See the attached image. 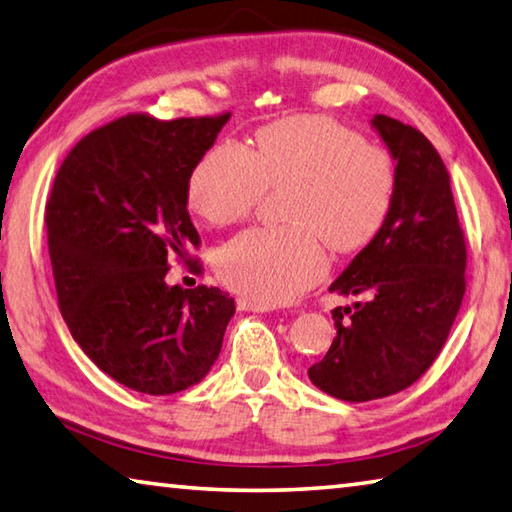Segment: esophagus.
Masks as SVG:
<instances>
[{
	"instance_id": "obj_1",
	"label": "esophagus",
	"mask_w": 512,
	"mask_h": 512,
	"mask_svg": "<svg viewBox=\"0 0 512 512\" xmlns=\"http://www.w3.org/2000/svg\"><path fill=\"white\" fill-rule=\"evenodd\" d=\"M237 305H239V309L257 311V314H268V311L273 309L271 305H264V302H255V300H250V298H239Z\"/></svg>"
}]
</instances>
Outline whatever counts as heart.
<instances>
[{
	"mask_svg": "<svg viewBox=\"0 0 512 512\" xmlns=\"http://www.w3.org/2000/svg\"><path fill=\"white\" fill-rule=\"evenodd\" d=\"M291 183L289 225L250 228L221 248L216 268L230 289L280 305L325 275L327 241L350 253L384 225L395 194L391 155L332 119L291 117L264 126L255 151L221 140L187 180L192 212L230 225L253 212L268 185Z\"/></svg>",
	"mask_w": 512,
	"mask_h": 512,
	"instance_id": "heart-1",
	"label": "heart"
}]
</instances>
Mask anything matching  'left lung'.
Returning a JSON list of instances; mask_svg holds the SVG:
<instances>
[{"label": "left lung", "instance_id": "left-lung-1", "mask_svg": "<svg viewBox=\"0 0 512 512\" xmlns=\"http://www.w3.org/2000/svg\"><path fill=\"white\" fill-rule=\"evenodd\" d=\"M395 160L381 230L329 291L366 302L332 311L336 339L309 368L311 384L345 402L404 391L443 350L465 296V237L445 162L413 126L370 119Z\"/></svg>", "mask_w": 512, "mask_h": 512}]
</instances>
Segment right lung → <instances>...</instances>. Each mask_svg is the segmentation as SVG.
Returning a JSON list of instances; mask_svg holds the SVG:
<instances>
[{
    "label": "right lung",
    "mask_w": 512,
    "mask_h": 512,
    "mask_svg": "<svg viewBox=\"0 0 512 512\" xmlns=\"http://www.w3.org/2000/svg\"><path fill=\"white\" fill-rule=\"evenodd\" d=\"M230 112L160 121L126 115L69 151L47 201L58 307L97 368L146 395L201 381L219 359L235 300L169 287V257L198 246L187 180Z\"/></svg>",
    "instance_id": "1"
}]
</instances>
